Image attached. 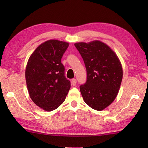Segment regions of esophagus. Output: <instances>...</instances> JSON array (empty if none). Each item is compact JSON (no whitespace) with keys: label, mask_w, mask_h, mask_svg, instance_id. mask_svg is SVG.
I'll return each mask as SVG.
<instances>
[{"label":"esophagus","mask_w":148,"mask_h":148,"mask_svg":"<svg viewBox=\"0 0 148 148\" xmlns=\"http://www.w3.org/2000/svg\"><path fill=\"white\" fill-rule=\"evenodd\" d=\"M76 83H77V81H76V79H72V82H71V84H72V86H76Z\"/></svg>","instance_id":"obj_1"}]
</instances>
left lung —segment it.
Wrapping results in <instances>:
<instances>
[{
	"instance_id": "left-lung-1",
	"label": "left lung",
	"mask_w": 148,
	"mask_h": 148,
	"mask_svg": "<svg viewBox=\"0 0 148 148\" xmlns=\"http://www.w3.org/2000/svg\"><path fill=\"white\" fill-rule=\"evenodd\" d=\"M86 69L87 80L81 85L84 101L90 108L102 111L112 103L119 92L123 69L114 51L100 40L74 44Z\"/></svg>"
}]
</instances>
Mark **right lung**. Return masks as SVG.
<instances>
[{
  "mask_svg": "<svg viewBox=\"0 0 148 148\" xmlns=\"http://www.w3.org/2000/svg\"><path fill=\"white\" fill-rule=\"evenodd\" d=\"M69 44L51 39L42 43L28 60L25 79L34 103L46 111L57 109L65 101L71 88L61 63Z\"/></svg>",
  "mask_w": 148,
  "mask_h": 148,
  "instance_id": "add662e5",
  "label": "right lung"
}]
</instances>
